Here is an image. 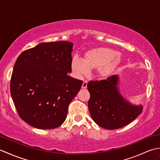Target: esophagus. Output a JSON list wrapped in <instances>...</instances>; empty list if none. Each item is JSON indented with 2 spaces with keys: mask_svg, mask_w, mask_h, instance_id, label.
<instances>
[{
  "mask_svg": "<svg viewBox=\"0 0 160 160\" xmlns=\"http://www.w3.org/2000/svg\"><path fill=\"white\" fill-rule=\"evenodd\" d=\"M87 87V81H84L82 84V89H86Z\"/></svg>",
  "mask_w": 160,
  "mask_h": 160,
  "instance_id": "34e87169",
  "label": "esophagus"
}]
</instances>
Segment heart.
Instances as JSON below:
<instances>
[{
	"mask_svg": "<svg viewBox=\"0 0 160 160\" xmlns=\"http://www.w3.org/2000/svg\"><path fill=\"white\" fill-rule=\"evenodd\" d=\"M122 58L117 51L108 47H96L84 53L82 59L74 57L71 67L75 76L80 78L87 75L91 69L96 70L98 77H110L121 63Z\"/></svg>",
	"mask_w": 160,
	"mask_h": 160,
	"instance_id": "b5f03b06",
	"label": "heart"
}]
</instances>
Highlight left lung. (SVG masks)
Instances as JSON below:
<instances>
[{"mask_svg": "<svg viewBox=\"0 0 160 160\" xmlns=\"http://www.w3.org/2000/svg\"><path fill=\"white\" fill-rule=\"evenodd\" d=\"M119 79L118 75H114L107 80L90 81L87 84L91 116L98 125L109 130L131 123L143 109L141 104H132L122 96L119 91Z\"/></svg>", "mask_w": 160, "mask_h": 160, "instance_id": "8db88e82", "label": "left lung"}]
</instances>
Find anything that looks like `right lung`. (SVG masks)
Instances as JSON below:
<instances>
[{
    "label": "right lung",
    "mask_w": 160,
    "mask_h": 160,
    "mask_svg": "<svg viewBox=\"0 0 160 160\" xmlns=\"http://www.w3.org/2000/svg\"><path fill=\"white\" fill-rule=\"evenodd\" d=\"M73 44L42 42L17 58L10 92L20 118L39 129L60 127L69 104L83 82L68 76L71 72Z\"/></svg>",
    "instance_id": "right-lung-1"
}]
</instances>
